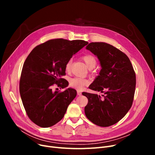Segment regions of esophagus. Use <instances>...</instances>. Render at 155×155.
I'll list each match as a JSON object with an SVG mask.
<instances>
[{"label": "esophagus", "instance_id": "1", "mask_svg": "<svg viewBox=\"0 0 155 155\" xmlns=\"http://www.w3.org/2000/svg\"><path fill=\"white\" fill-rule=\"evenodd\" d=\"M77 95H82V93H81V92H80L79 91H77Z\"/></svg>", "mask_w": 155, "mask_h": 155}]
</instances>
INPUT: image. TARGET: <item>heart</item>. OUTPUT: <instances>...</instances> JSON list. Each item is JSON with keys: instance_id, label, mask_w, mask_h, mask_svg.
<instances>
[{"instance_id": "1", "label": "heart", "mask_w": 155, "mask_h": 155, "mask_svg": "<svg viewBox=\"0 0 155 155\" xmlns=\"http://www.w3.org/2000/svg\"><path fill=\"white\" fill-rule=\"evenodd\" d=\"M83 60L85 63L87 67L89 70L93 69L96 65L97 61L95 57L91 54H87L83 56ZM72 60H69L66 64H65V70L67 72H69L71 70ZM89 84L88 80L84 78H73L70 80V85L73 88H76L77 90L82 91V89Z\"/></svg>"}]
</instances>
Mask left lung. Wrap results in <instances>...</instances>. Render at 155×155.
Here are the masks:
<instances>
[{"mask_svg": "<svg viewBox=\"0 0 155 155\" xmlns=\"http://www.w3.org/2000/svg\"><path fill=\"white\" fill-rule=\"evenodd\" d=\"M86 49L100 61L99 75L88 87L104 93V99L95 94L84 92L88 104L85 114L94 124L108 127L123 119L131 107L136 87V75L127 55L106 43H89Z\"/></svg>", "mask_w": 155, "mask_h": 155, "instance_id": "8db88e82", "label": "left lung"}]
</instances>
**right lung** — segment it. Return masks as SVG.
<instances>
[{
	"mask_svg": "<svg viewBox=\"0 0 155 155\" xmlns=\"http://www.w3.org/2000/svg\"><path fill=\"white\" fill-rule=\"evenodd\" d=\"M88 43L83 40L54 39L35 47L24 63L19 92L29 119L41 127L53 126L62 119L76 90L66 88L53 92L56 84L62 88L68 85L61 77L66 74L65 64Z\"/></svg>",
	"mask_w": 155,
	"mask_h": 155,
	"instance_id": "add662e5",
	"label": "right lung"
}]
</instances>
